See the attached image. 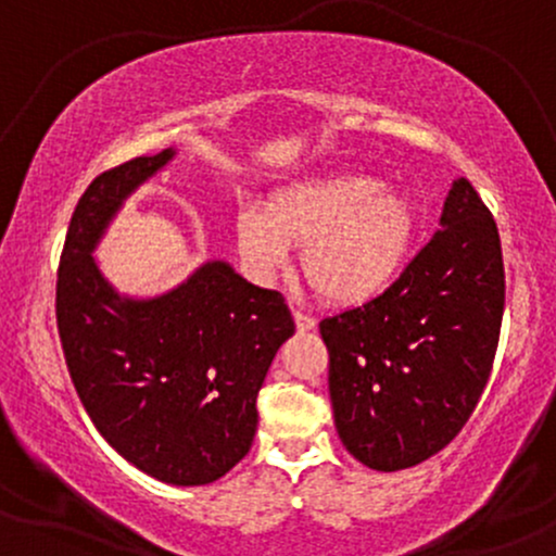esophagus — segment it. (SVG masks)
Wrapping results in <instances>:
<instances>
[{
    "label": "esophagus",
    "instance_id": "1",
    "mask_svg": "<svg viewBox=\"0 0 556 556\" xmlns=\"http://www.w3.org/2000/svg\"><path fill=\"white\" fill-rule=\"evenodd\" d=\"M292 318H295L298 331H311L316 327V318L311 314H303V311H292Z\"/></svg>",
    "mask_w": 556,
    "mask_h": 556
}]
</instances>
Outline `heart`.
Segmentation results:
<instances>
[{"instance_id":"b5f03b06","label":"heart","mask_w":556,"mask_h":556,"mask_svg":"<svg viewBox=\"0 0 556 556\" xmlns=\"http://www.w3.org/2000/svg\"><path fill=\"white\" fill-rule=\"evenodd\" d=\"M413 229L410 206L368 175L340 172L277 190L266 208L248 203L235 222L240 256L256 277L303 245V277L331 303H358L392 277Z\"/></svg>"}]
</instances>
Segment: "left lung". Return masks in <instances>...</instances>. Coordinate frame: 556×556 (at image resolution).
<instances>
[{
	"instance_id": "left-lung-1",
	"label": "left lung",
	"mask_w": 556,
	"mask_h": 556,
	"mask_svg": "<svg viewBox=\"0 0 556 556\" xmlns=\"http://www.w3.org/2000/svg\"><path fill=\"white\" fill-rule=\"evenodd\" d=\"M504 314L500 229L465 177L442 229L381 295L327 316L329 397L342 444L374 470L413 468L468 424Z\"/></svg>"
}]
</instances>
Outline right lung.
Here are the masks:
<instances>
[{
	"label": "right lung",
	"instance_id": "add662e5",
	"mask_svg": "<svg viewBox=\"0 0 556 556\" xmlns=\"http://www.w3.org/2000/svg\"><path fill=\"white\" fill-rule=\"evenodd\" d=\"M172 156L130 159L80 195L56 269V329L101 437L159 481L203 486L251 450L261 384L295 321L277 290L245 282L225 261L151 300L117 295L101 277L96 242Z\"/></svg>",
	"mask_w": 556,
	"mask_h": 556
}]
</instances>
